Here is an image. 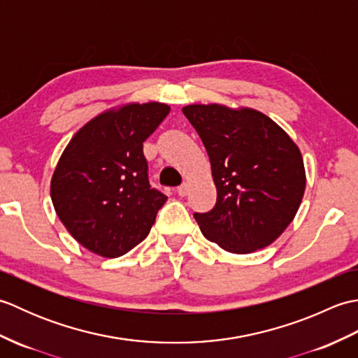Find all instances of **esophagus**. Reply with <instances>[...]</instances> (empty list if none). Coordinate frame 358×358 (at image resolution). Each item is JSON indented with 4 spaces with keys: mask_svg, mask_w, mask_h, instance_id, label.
<instances>
[{
    "mask_svg": "<svg viewBox=\"0 0 358 358\" xmlns=\"http://www.w3.org/2000/svg\"><path fill=\"white\" fill-rule=\"evenodd\" d=\"M187 192H189V186H187L186 183H183L180 187H177V194H178L180 196H186Z\"/></svg>",
    "mask_w": 358,
    "mask_h": 358,
    "instance_id": "34e87169",
    "label": "esophagus"
}]
</instances>
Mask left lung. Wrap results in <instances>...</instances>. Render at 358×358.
<instances>
[{
    "mask_svg": "<svg viewBox=\"0 0 358 358\" xmlns=\"http://www.w3.org/2000/svg\"><path fill=\"white\" fill-rule=\"evenodd\" d=\"M186 118L208 150L217 203L194 214L201 234L232 254H250L275 241L305 195L299 146L275 121L250 108L189 104Z\"/></svg>",
    "mask_w": 358,
    "mask_h": 358,
    "instance_id": "8db88e82",
    "label": "left lung"
}]
</instances>
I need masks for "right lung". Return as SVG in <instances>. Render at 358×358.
Segmentation results:
<instances>
[{
  "mask_svg": "<svg viewBox=\"0 0 358 358\" xmlns=\"http://www.w3.org/2000/svg\"><path fill=\"white\" fill-rule=\"evenodd\" d=\"M169 112L158 101L115 106L87 121L63 150L50 199L90 252L117 258L148 237L167 196L149 185L143 143Z\"/></svg>",
  "mask_w": 358,
  "mask_h": 358,
  "instance_id": "right-lung-1",
  "label": "right lung"
}]
</instances>
